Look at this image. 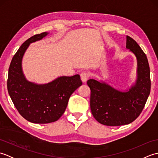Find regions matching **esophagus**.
Listing matches in <instances>:
<instances>
[{
  "mask_svg": "<svg viewBox=\"0 0 158 158\" xmlns=\"http://www.w3.org/2000/svg\"><path fill=\"white\" fill-rule=\"evenodd\" d=\"M80 77H81V81L85 83L87 81H88V78L89 77V73L88 72H83L81 73V75H80Z\"/></svg>",
  "mask_w": 158,
  "mask_h": 158,
  "instance_id": "1",
  "label": "esophagus"
}]
</instances>
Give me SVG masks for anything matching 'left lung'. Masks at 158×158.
Returning a JSON list of instances; mask_svg holds the SVG:
<instances>
[{"instance_id":"1","label":"left lung","mask_w":158,"mask_h":158,"mask_svg":"<svg viewBox=\"0 0 158 158\" xmlns=\"http://www.w3.org/2000/svg\"><path fill=\"white\" fill-rule=\"evenodd\" d=\"M126 48L137 60V78L135 84L124 92L103 81L89 79L91 90L90 108L94 117L105 126L126 125L139 116L151 90L150 69L145 53L135 40L126 36Z\"/></svg>"}]
</instances>
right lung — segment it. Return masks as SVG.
Wrapping results in <instances>:
<instances>
[{"instance_id": "obj_1", "label": "right lung", "mask_w": 158, "mask_h": 158, "mask_svg": "<svg viewBox=\"0 0 158 158\" xmlns=\"http://www.w3.org/2000/svg\"><path fill=\"white\" fill-rule=\"evenodd\" d=\"M48 35L43 32L31 36L20 46L10 64L7 89L20 115L30 122L48 123L58 120L64 113L70 96L82 85L79 75L58 77L46 84L28 81L23 75L22 62L30 44Z\"/></svg>"}]
</instances>
